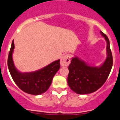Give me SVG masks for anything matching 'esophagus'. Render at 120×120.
<instances>
[{"mask_svg": "<svg viewBox=\"0 0 120 120\" xmlns=\"http://www.w3.org/2000/svg\"><path fill=\"white\" fill-rule=\"evenodd\" d=\"M70 56L68 54H65L61 58L60 64L61 66H68L70 63Z\"/></svg>", "mask_w": 120, "mask_h": 120, "instance_id": "34e87169", "label": "esophagus"}]
</instances>
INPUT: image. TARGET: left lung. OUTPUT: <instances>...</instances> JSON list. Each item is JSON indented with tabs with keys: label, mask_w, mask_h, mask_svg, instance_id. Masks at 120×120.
Returning <instances> with one entry per match:
<instances>
[{
	"label": "left lung",
	"mask_w": 120,
	"mask_h": 120,
	"mask_svg": "<svg viewBox=\"0 0 120 120\" xmlns=\"http://www.w3.org/2000/svg\"><path fill=\"white\" fill-rule=\"evenodd\" d=\"M100 33L107 43V57L105 61L99 66H92L74 56L68 66V84L70 89L77 94L85 95L96 91L106 82L112 70V57L109 40L103 32L100 31Z\"/></svg>",
	"instance_id": "left-lung-1"
}]
</instances>
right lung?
<instances>
[{"label": "right lung", "instance_id": "1", "mask_svg": "<svg viewBox=\"0 0 120 120\" xmlns=\"http://www.w3.org/2000/svg\"><path fill=\"white\" fill-rule=\"evenodd\" d=\"M14 44L13 41L8 57V68L14 82L27 94L39 95L45 92L51 85L54 75L60 69V59L32 72H22L14 65L13 59Z\"/></svg>", "mask_w": 120, "mask_h": 120}]
</instances>
